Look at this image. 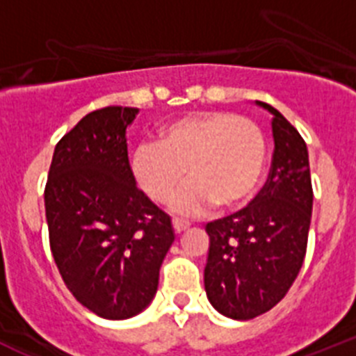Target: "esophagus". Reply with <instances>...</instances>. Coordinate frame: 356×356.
Returning <instances> with one entry per match:
<instances>
[{
    "label": "esophagus",
    "instance_id": "esophagus-1",
    "mask_svg": "<svg viewBox=\"0 0 356 356\" xmlns=\"http://www.w3.org/2000/svg\"><path fill=\"white\" fill-rule=\"evenodd\" d=\"M188 221H184V219H178V217H175L172 219V228H175L176 234H181V232H185V229L188 228Z\"/></svg>",
    "mask_w": 356,
    "mask_h": 356
}]
</instances>
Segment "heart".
Listing matches in <instances>:
<instances>
[{"mask_svg":"<svg viewBox=\"0 0 356 356\" xmlns=\"http://www.w3.org/2000/svg\"><path fill=\"white\" fill-rule=\"evenodd\" d=\"M266 137L257 122L229 112H200L169 122L159 143H143L131 156L135 184L155 203H168L187 180L172 209L196 216L216 203L241 205L266 168Z\"/></svg>","mask_w":356,"mask_h":356,"instance_id":"b5f03b06","label":"heart"}]
</instances>
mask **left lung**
<instances>
[{
    "instance_id": "left-lung-1",
    "label": "left lung",
    "mask_w": 356,
    "mask_h": 356,
    "mask_svg": "<svg viewBox=\"0 0 356 356\" xmlns=\"http://www.w3.org/2000/svg\"><path fill=\"white\" fill-rule=\"evenodd\" d=\"M257 105L273 114L269 178L250 205L205 226L207 298L217 312L238 321L266 314L284 300L303 266L312 219L307 144L278 110Z\"/></svg>"
}]
</instances>
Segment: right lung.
<instances>
[{
	"label": "right lung",
	"mask_w": 356,
	"mask_h": 356,
	"mask_svg": "<svg viewBox=\"0 0 356 356\" xmlns=\"http://www.w3.org/2000/svg\"><path fill=\"white\" fill-rule=\"evenodd\" d=\"M139 110L105 106L85 115L53 153L44 191L49 246L64 284L85 308L128 319L155 298L171 217L137 187L127 128Z\"/></svg>",
	"instance_id": "1"
}]
</instances>
